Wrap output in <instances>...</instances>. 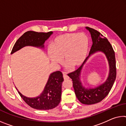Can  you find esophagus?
I'll return each mask as SVG.
<instances>
[{"label":"esophagus","instance_id":"1","mask_svg":"<svg viewBox=\"0 0 126 126\" xmlns=\"http://www.w3.org/2000/svg\"><path fill=\"white\" fill-rule=\"evenodd\" d=\"M63 79H69V77L68 76L66 75V73H65V72H63Z\"/></svg>","mask_w":126,"mask_h":126}]
</instances>
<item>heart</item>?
Instances as JSON below:
<instances>
[{
	"instance_id": "heart-1",
	"label": "heart",
	"mask_w": 126,
	"mask_h": 126,
	"mask_svg": "<svg viewBox=\"0 0 126 126\" xmlns=\"http://www.w3.org/2000/svg\"><path fill=\"white\" fill-rule=\"evenodd\" d=\"M89 48V38L84 33H64L54 39L47 53L55 64H61L64 58L66 64L76 68L84 62Z\"/></svg>"
}]
</instances>
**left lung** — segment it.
Instances as JSON below:
<instances>
[{"label": "left lung", "instance_id": "8db88e82", "mask_svg": "<svg viewBox=\"0 0 126 126\" xmlns=\"http://www.w3.org/2000/svg\"><path fill=\"white\" fill-rule=\"evenodd\" d=\"M86 28L90 32L93 40V45L91 46L89 56L96 51H102L107 56L110 68V75L106 82L99 87L92 89L84 88L81 86L79 79L81 69L84 62L88 57L86 58L84 62L77 70L68 74V76L73 81V87L79 100L83 104L91 105L100 102L108 95L116 78V62L115 52L107 38L95 29L89 27Z\"/></svg>", "mask_w": 126, "mask_h": 126}]
</instances>
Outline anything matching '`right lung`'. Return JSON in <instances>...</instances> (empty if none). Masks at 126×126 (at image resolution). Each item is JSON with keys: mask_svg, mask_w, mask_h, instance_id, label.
Returning <instances> with one entry per match:
<instances>
[{"mask_svg": "<svg viewBox=\"0 0 126 126\" xmlns=\"http://www.w3.org/2000/svg\"><path fill=\"white\" fill-rule=\"evenodd\" d=\"M53 32H38L32 31L26 32L20 37L14 45L11 54L25 46L44 47V43L48 39ZM64 80L61 71L54 72L50 75L44 90L39 96L29 98L18 92L25 102L32 108L38 110H49L54 108L61 101L62 83Z\"/></svg>", "mask_w": 126, "mask_h": 126, "instance_id": "add662e5", "label": "right lung"}]
</instances>
